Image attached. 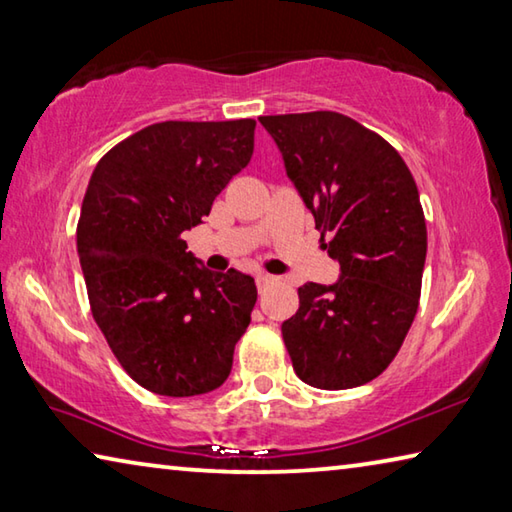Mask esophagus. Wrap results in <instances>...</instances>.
Listing matches in <instances>:
<instances>
[{
    "label": "esophagus",
    "instance_id": "34e87169",
    "mask_svg": "<svg viewBox=\"0 0 512 512\" xmlns=\"http://www.w3.org/2000/svg\"><path fill=\"white\" fill-rule=\"evenodd\" d=\"M255 282H257V289H259V293H264L268 287H273V284H275L277 280H275L273 275H268V273H257Z\"/></svg>",
    "mask_w": 512,
    "mask_h": 512
}]
</instances>
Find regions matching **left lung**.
<instances>
[{"label":"left lung","mask_w":512,"mask_h":512,"mask_svg":"<svg viewBox=\"0 0 512 512\" xmlns=\"http://www.w3.org/2000/svg\"><path fill=\"white\" fill-rule=\"evenodd\" d=\"M259 121L341 264L336 284H302L296 316L282 323L293 370L323 391L368 384L400 352L418 311L427 257L418 187L384 137L341 112Z\"/></svg>","instance_id":"8db88e82"}]
</instances>
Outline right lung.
I'll use <instances>...</instances> for the list:
<instances>
[{
  "mask_svg": "<svg viewBox=\"0 0 512 512\" xmlns=\"http://www.w3.org/2000/svg\"><path fill=\"white\" fill-rule=\"evenodd\" d=\"M255 149V119L160 121L103 155L76 246L90 309L112 354L146 391L210 393L228 379L255 307L250 275L210 273L185 230L210 214Z\"/></svg>",
  "mask_w": 512,
  "mask_h": 512,
  "instance_id": "1",
  "label": "right lung"
}]
</instances>
